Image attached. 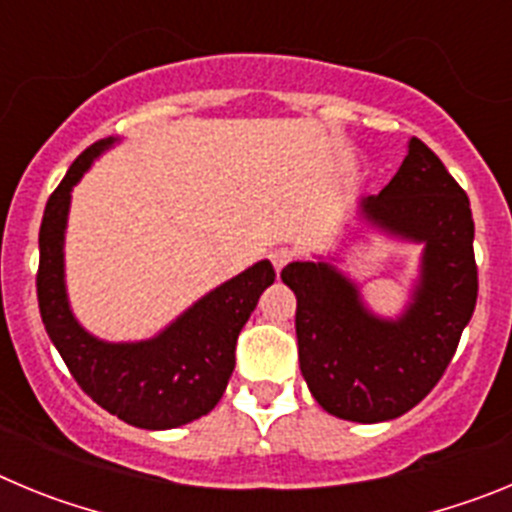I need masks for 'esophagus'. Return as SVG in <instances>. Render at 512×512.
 <instances>
[{"instance_id": "34e87169", "label": "esophagus", "mask_w": 512, "mask_h": 512, "mask_svg": "<svg viewBox=\"0 0 512 512\" xmlns=\"http://www.w3.org/2000/svg\"><path fill=\"white\" fill-rule=\"evenodd\" d=\"M292 256H295V253L289 251V248H274V251L269 253V259L271 264H274V269H277V274L289 264V261H292Z\"/></svg>"}]
</instances>
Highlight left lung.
Here are the masks:
<instances>
[{"instance_id": "obj_1", "label": "left lung", "mask_w": 512, "mask_h": 512, "mask_svg": "<svg viewBox=\"0 0 512 512\" xmlns=\"http://www.w3.org/2000/svg\"><path fill=\"white\" fill-rule=\"evenodd\" d=\"M336 251L284 266L297 295L300 372L323 410L354 423H384L415 408L446 372L477 305L474 220L469 197L423 140L392 182L356 200ZM377 232L421 246L419 271L397 316L374 313L360 285L337 269L354 240Z\"/></svg>"}]
</instances>
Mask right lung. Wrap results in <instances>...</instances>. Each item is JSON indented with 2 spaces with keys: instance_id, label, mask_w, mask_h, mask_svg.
<instances>
[{
  "instance_id": "add662e5",
  "label": "right lung",
  "mask_w": 512,
  "mask_h": 512,
  "mask_svg": "<svg viewBox=\"0 0 512 512\" xmlns=\"http://www.w3.org/2000/svg\"><path fill=\"white\" fill-rule=\"evenodd\" d=\"M120 140L110 135L89 146L45 205L40 225V315L69 372L97 405L135 428L169 431L207 415L223 397L235 369L238 333L277 274L271 261H256L143 341H104L89 333L71 310L66 289L71 192L94 161Z\"/></svg>"
}]
</instances>
